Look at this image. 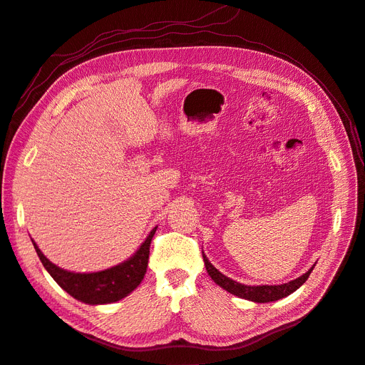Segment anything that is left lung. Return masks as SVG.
I'll return each mask as SVG.
<instances>
[{
    "label": "left lung",
    "mask_w": 365,
    "mask_h": 365,
    "mask_svg": "<svg viewBox=\"0 0 365 365\" xmlns=\"http://www.w3.org/2000/svg\"><path fill=\"white\" fill-rule=\"evenodd\" d=\"M202 259H204L205 269H207L208 275L215 280L216 284L220 286V288H224L230 294H235L240 298H245V300H251V302H256V303H269V302L280 300V298H283V297H288L289 294H292L294 291L300 288V286L309 279V274H311L312 269H314V267H312L306 274H303L302 277H298V279H295L289 283H283V284H277V286H269V284L248 286V284L237 283L235 280L225 277L224 274H220L213 267V264L208 262V259H207L204 252H202Z\"/></svg>",
    "instance_id": "obj_1"
}]
</instances>
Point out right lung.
<instances>
[{
  "label": "right lung",
  "instance_id": "add662e5",
  "mask_svg": "<svg viewBox=\"0 0 365 365\" xmlns=\"http://www.w3.org/2000/svg\"><path fill=\"white\" fill-rule=\"evenodd\" d=\"M155 231L157 227L150 231L148 239L143 242L140 250L129 260L120 263L118 267L91 274H79L61 269L43 256L35 242H33V247H35L43 268L50 272L54 282L63 291H67L71 297L88 304H106L121 300V298L130 294L141 283L148 269L149 248Z\"/></svg>",
  "mask_w": 365,
  "mask_h": 365
}]
</instances>
